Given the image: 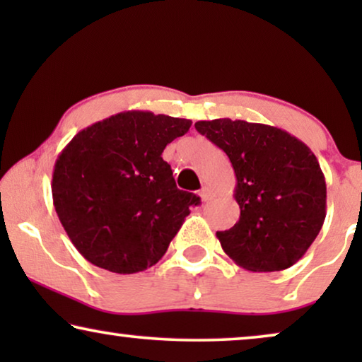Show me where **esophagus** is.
<instances>
[{
  "mask_svg": "<svg viewBox=\"0 0 362 362\" xmlns=\"http://www.w3.org/2000/svg\"><path fill=\"white\" fill-rule=\"evenodd\" d=\"M201 199L204 202H209L211 199H214V192H212L211 187H202L201 192H199Z\"/></svg>",
  "mask_w": 362,
  "mask_h": 362,
  "instance_id": "1",
  "label": "esophagus"
}]
</instances>
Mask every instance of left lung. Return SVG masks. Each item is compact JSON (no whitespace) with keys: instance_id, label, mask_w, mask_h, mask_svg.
<instances>
[{"instance_id":"left-lung-1","label":"left lung","mask_w":362,"mask_h":362,"mask_svg":"<svg viewBox=\"0 0 362 362\" xmlns=\"http://www.w3.org/2000/svg\"><path fill=\"white\" fill-rule=\"evenodd\" d=\"M196 130L229 156L240 217L217 232L222 249L250 272L296 264L326 217V182L313 151L281 128L245 120H201Z\"/></svg>"}]
</instances>
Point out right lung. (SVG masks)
<instances>
[{"label":"right lung","instance_id":"right-lung-1","mask_svg":"<svg viewBox=\"0 0 362 362\" xmlns=\"http://www.w3.org/2000/svg\"><path fill=\"white\" fill-rule=\"evenodd\" d=\"M191 120L120 112L83 128L57 156L52 201L76 249L113 274H136L166 254L199 197L176 187L163 150Z\"/></svg>","mask_w":362,"mask_h":362}]
</instances>
